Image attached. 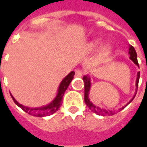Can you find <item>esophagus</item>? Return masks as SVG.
I'll return each mask as SVG.
<instances>
[{"label":"esophagus","mask_w":147,"mask_h":147,"mask_svg":"<svg viewBox=\"0 0 147 147\" xmlns=\"http://www.w3.org/2000/svg\"><path fill=\"white\" fill-rule=\"evenodd\" d=\"M82 72L81 69H76L75 70V77H77V78H80V77H82Z\"/></svg>","instance_id":"esophagus-1"}]
</instances>
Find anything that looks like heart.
Returning a JSON list of instances; mask_svg holds the SVG:
<instances>
[{
	"label": "heart",
	"mask_w": 147,
	"mask_h": 147,
	"mask_svg": "<svg viewBox=\"0 0 147 147\" xmlns=\"http://www.w3.org/2000/svg\"><path fill=\"white\" fill-rule=\"evenodd\" d=\"M100 43H101V42H100V40H95V41H93V42H92L90 43L89 47H90L91 50H96V49H97L99 47H100ZM107 49H108V47H107V46H104L103 48H102V51H105Z\"/></svg>",
	"instance_id": "b5f03b06"
}]
</instances>
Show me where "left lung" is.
I'll return each mask as SVG.
<instances>
[{
	"label": "left lung",
	"instance_id": "obj_1",
	"mask_svg": "<svg viewBox=\"0 0 147 147\" xmlns=\"http://www.w3.org/2000/svg\"><path fill=\"white\" fill-rule=\"evenodd\" d=\"M128 54L130 55V57H129L130 59H132L133 61V63H134L135 65H138L139 67L138 62V58H137V52H136L134 47H133V46H131V45H129V51H128ZM139 78H140V72H138V74H137V79H136V87H137V88H136V93H135V95H134V96H133V98L129 100V102H127V104L125 105L124 106H123L122 108H120V109L119 110V111H121L122 110H123V109L127 106V105L129 104L130 102H132V100L134 99L136 94H137V91H138ZM82 79H83V82H84V88H85V90H84V101H85L86 105H88V108L92 110L93 113H96V114L98 115L105 116L113 115H115V110H105V109L102 108V107H100V106H97V105H94L93 103L90 100V98H89V93H90V90H91V88H92L91 78H90L89 75H84L83 78H82Z\"/></svg>",
	"mask_w": 147,
	"mask_h": 147
}]
</instances>
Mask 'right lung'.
<instances>
[{"instance_id":"add662e5","label":"right lung","mask_w":147,"mask_h":147,"mask_svg":"<svg viewBox=\"0 0 147 147\" xmlns=\"http://www.w3.org/2000/svg\"><path fill=\"white\" fill-rule=\"evenodd\" d=\"M74 76V72L72 71L61 81L59 86V88H58V92H57L53 100L51 103H49L48 105L42 106V107L31 108V107L24 106L22 104H20L14 99V96H12V94H10V96L13 99L14 103L17 105L19 107H20L24 111H25L26 113H28L30 115L36 116V117H44V116L51 115L54 114L55 112H56L59 109V106L61 105V101H62V99H63V96H64V94H65V91L67 90L69 85L70 84L71 81L73 80Z\"/></svg>"}]
</instances>
